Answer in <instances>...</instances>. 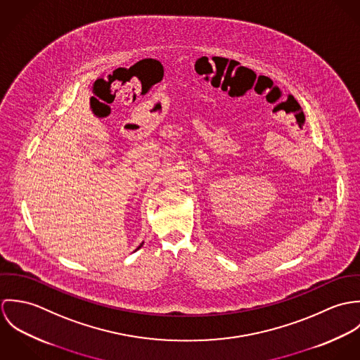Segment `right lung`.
<instances>
[{"label": "right lung", "instance_id": "1", "mask_svg": "<svg viewBox=\"0 0 360 360\" xmlns=\"http://www.w3.org/2000/svg\"><path fill=\"white\" fill-rule=\"evenodd\" d=\"M141 245H143V244H141ZM141 245H140V247H139V248H141ZM139 248H137V250H139Z\"/></svg>", "mask_w": 360, "mask_h": 360}]
</instances>
